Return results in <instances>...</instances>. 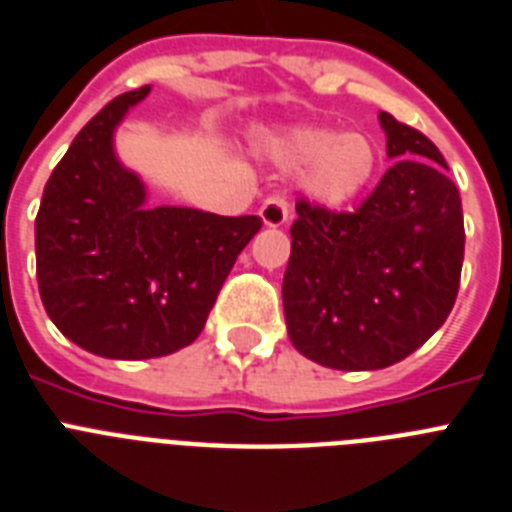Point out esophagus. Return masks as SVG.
<instances>
[{"label": "esophagus", "mask_w": 512, "mask_h": 512, "mask_svg": "<svg viewBox=\"0 0 512 512\" xmlns=\"http://www.w3.org/2000/svg\"><path fill=\"white\" fill-rule=\"evenodd\" d=\"M289 213H291L289 197L283 195V192L270 195L263 203V208H260V218H263L265 226H283V223L289 221Z\"/></svg>", "instance_id": "34e87169"}]
</instances>
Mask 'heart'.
I'll list each match as a JSON object with an SVG mask.
<instances>
[{
    "mask_svg": "<svg viewBox=\"0 0 512 512\" xmlns=\"http://www.w3.org/2000/svg\"><path fill=\"white\" fill-rule=\"evenodd\" d=\"M265 153L283 171L307 169V187L328 205L362 195L377 171L375 143L359 132L296 127L265 140Z\"/></svg>",
    "mask_w": 512,
    "mask_h": 512,
    "instance_id": "obj_1",
    "label": "heart"
}]
</instances>
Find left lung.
Listing matches in <instances>:
<instances>
[{
	"instance_id": "8db88e82",
	"label": "left lung",
	"mask_w": 512,
	"mask_h": 512,
	"mask_svg": "<svg viewBox=\"0 0 512 512\" xmlns=\"http://www.w3.org/2000/svg\"><path fill=\"white\" fill-rule=\"evenodd\" d=\"M393 158L356 210L296 200L283 312L299 354L362 372L401 362L458 296L463 208L437 145L382 111Z\"/></svg>"
}]
</instances>
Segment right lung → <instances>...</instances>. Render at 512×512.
Masks as SVG:
<instances>
[{
    "label": "right lung",
    "instance_id": "obj_1",
    "mask_svg": "<svg viewBox=\"0 0 512 512\" xmlns=\"http://www.w3.org/2000/svg\"><path fill=\"white\" fill-rule=\"evenodd\" d=\"M148 85L98 111L54 166L36 216V276L51 322L106 359H156L190 346L260 216L145 208V187L111 135Z\"/></svg>",
    "mask_w": 512,
    "mask_h": 512
}]
</instances>
